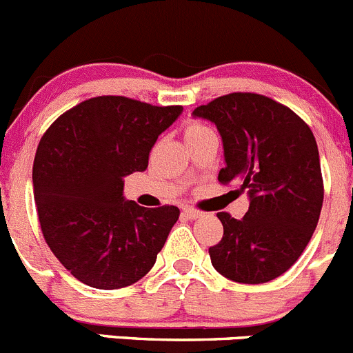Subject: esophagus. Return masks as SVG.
I'll list each match as a JSON object with an SVG mask.
<instances>
[{"label":"esophagus","mask_w":353,"mask_h":353,"mask_svg":"<svg viewBox=\"0 0 353 353\" xmlns=\"http://www.w3.org/2000/svg\"><path fill=\"white\" fill-rule=\"evenodd\" d=\"M183 214L188 217V219H192V221L193 219H199V217H202V212L196 209H193V207H186V209L183 210Z\"/></svg>","instance_id":"34e87169"}]
</instances>
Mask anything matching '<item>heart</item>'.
Returning <instances> with one entry per match:
<instances>
[{
    "mask_svg": "<svg viewBox=\"0 0 353 353\" xmlns=\"http://www.w3.org/2000/svg\"><path fill=\"white\" fill-rule=\"evenodd\" d=\"M207 130L205 125L202 123H196V121H190V123L184 127V137H192L195 136V134H200V132Z\"/></svg>",
    "mask_w": 353,
    "mask_h": 353,
    "instance_id": "1",
    "label": "heart"
}]
</instances>
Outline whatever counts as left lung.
Masks as SVG:
<instances>
[{"label": "left lung", "mask_w": 353, "mask_h": 353, "mask_svg": "<svg viewBox=\"0 0 353 353\" xmlns=\"http://www.w3.org/2000/svg\"><path fill=\"white\" fill-rule=\"evenodd\" d=\"M223 141L221 183L247 192L242 219L219 212L223 239L210 263L228 281L265 284L288 272L310 242L324 200L321 160L310 127L289 108L258 94H228L193 111Z\"/></svg>", "instance_id": "obj_1"}]
</instances>
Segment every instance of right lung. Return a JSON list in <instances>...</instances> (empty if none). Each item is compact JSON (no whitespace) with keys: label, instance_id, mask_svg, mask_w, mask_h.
<instances>
[{"label":"right lung","instance_id":"1","mask_svg":"<svg viewBox=\"0 0 353 353\" xmlns=\"http://www.w3.org/2000/svg\"><path fill=\"white\" fill-rule=\"evenodd\" d=\"M181 113L102 95L65 111L39 141L32 188L43 236L83 284L127 288L153 268L179 209L137 205L125 199L123 179L146 170L158 136Z\"/></svg>","mask_w":353,"mask_h":353}]
</instances>
